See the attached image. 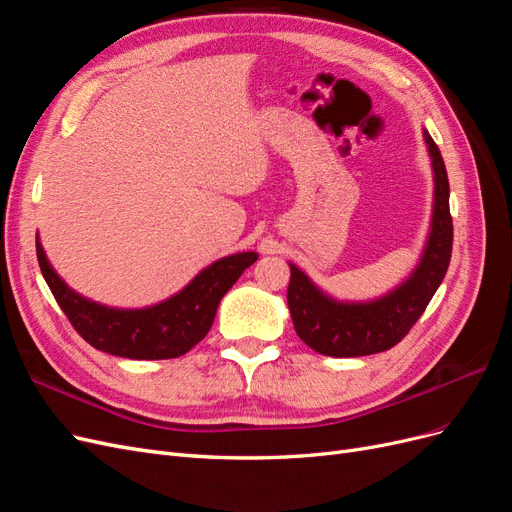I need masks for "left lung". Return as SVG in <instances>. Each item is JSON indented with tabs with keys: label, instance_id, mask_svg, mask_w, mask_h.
<instances>
[{
	"label": "left lung",
	"instance_id": "8db88e82",
	"mask_svg": "<svg viewBox=\"0 0 512 512\" xmlns=\"http://www.w3.org/2000/svg\"><path fill=\"white\" fill-rule=\"evenodd\" d=\"M433 173V203L425 245L414 269L391 290L367 301L335 299L297 265L290 267L288 309L303 342L327 356L376 354L393 348L421 318L440 288L453 250V220L448 209V177L438 145L423 130Z\"/></svg>",
	"mask_w": 512,
	"mask_h": 512
}]
</instances>
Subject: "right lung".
Instances as JSON below:
<instances>
[{"label":"right lung","mask_w":512,"mask_h":512,"mask_svg":"<svg viewBox=\"0 0 512 512\" xmlns=\"http://www.w3.org/2000/svg\"><path fill=\"white\" fill-rule=\"evenodd\" d=\"M40 271L72 327L96 350L134 361L175 359L203 339L224 294L258 260L256 252L230 254L211 262L173 297L147 307H111L70 288L46 258L36 235Z\"/></svg>","instance_id":"add662e5"}]
</instances>
